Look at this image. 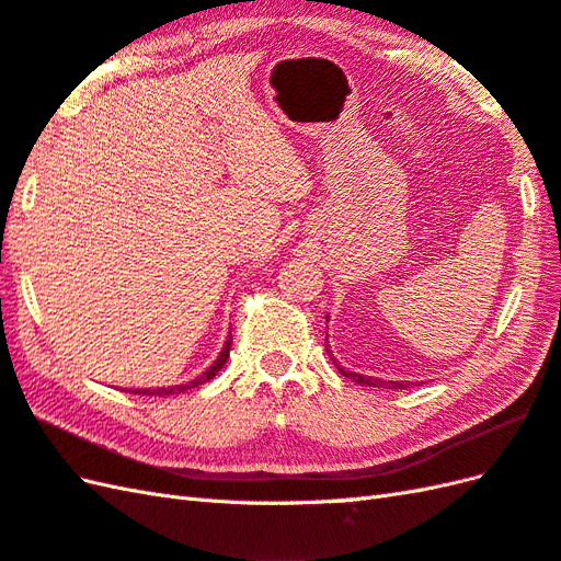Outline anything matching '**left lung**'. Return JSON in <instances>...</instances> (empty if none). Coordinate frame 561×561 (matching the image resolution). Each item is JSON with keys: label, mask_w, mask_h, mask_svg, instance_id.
Segmentation results:
<instances>
[{"label": "left lung", "mask_w": 561, "mask_h": 561, "mask_svg": "<svg viewBox=\"0 0 561 561\" xmlns=\"http://www.w3.org/2000/svg\"><path fill=\"white\" fill-rule=\"evenodd\" d=\"M328 348V346H324ZM328 356L332 358V363L336 368H340V363H336V358L332 356V351L328 348ZM340 373L344 375V377H351V380L354 382H358V385H368V387H385V389H403L407 385L403 382H394V380H389V382H385V380H375V377H366V375H360V373H351V370H346V368H340Z\"/></svg>", "instance_id": "1"}]
</instances>
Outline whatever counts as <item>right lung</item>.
<instances>
[{"instance_id": "obj_1", "label": "right lung", "mask_w": 561, "mask_h": 561, "mask_svg": "<svg viewBox=\"0 0 561 561\" xmlns=\"http://www.w3.org/2000/svg\"><path fill=\"white\" fill-rule=\"evenodd\" d=\"M229 351H231V334L227 336V342H225V346H221V351H219V356L215 358V363L210 368H205L198 377H195V380H191V382H186V385H174V387H154V389H150V387H146V389H134L136 394H146V397H167V394H181V392H186V389H191V387H198V385H203V382H207V380H213V377L225 368V363H227V358H229ZM128 392H131V389H128Z\"/></svg>"}]
</instances>
